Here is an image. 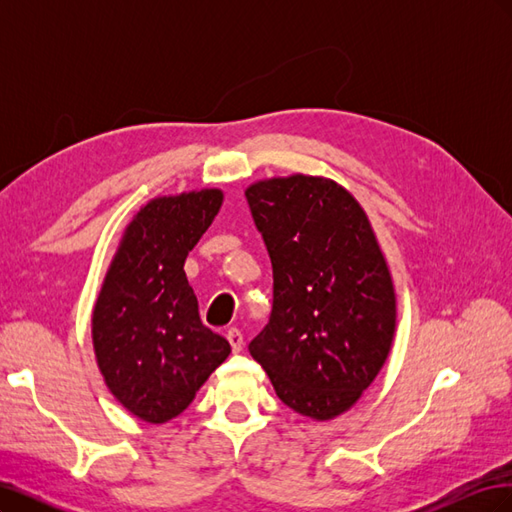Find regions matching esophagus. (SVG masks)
Here are the masks:
<instances>
[{
  "label": "esophagus",
  "mask_w": 512,
  "mask_h": 512,
  "mask_svg": "<svg viewBox=\"0 0 512 512\" xmlns=\"http://www.w3.org/2000/svg\"><path fill=\"white\" fill-rule=\"evenodd\" d=\"M226 339H228V344H230V348H232V352H235V354L243 350V335H241L239 329H228Z\"/></svg>",
  "instance_id": "esophagus-1"
}]
</instances>
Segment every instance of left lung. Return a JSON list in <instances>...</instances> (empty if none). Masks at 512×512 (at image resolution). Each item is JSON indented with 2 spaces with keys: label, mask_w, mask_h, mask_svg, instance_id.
Instances as JSON below:
<instances>
[{
  "label": "left lung",
  "mask_w": 512,
  "mask_h": 512,
  "mask_svg": "<svg viewBox=\"0 0 512 512\" xmlns=\"http://www.w3.org/2000/svg\"><path fill=\"white\" fill-rule=\"evenodd\" d=\"M245 196L273 267V309L250 354L288 408L331 421L361 399L391 352L389 265L365 209L333 179H260Z\"/></svg>",
  "instance_id": "obj_1"
}]
</instances>
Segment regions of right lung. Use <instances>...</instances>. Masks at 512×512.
Masks as SVG:
<instances>
[{"label":"right lung","instance_id":"add662e5","mask_svg":"<svg viewBox=\"0 0 512 512\" xmlns=\"http://www.w3.org/2000/svg\"><path fill=\"white\" fill-rule=\"evenodd\" d=\"M222 203L218 188L151 198L104 275L91 314L96 363L108 391L145 423L179 416L230 354L226 339L200 322L183 271Z\"/></svg>","mask_w":512,"mask_h":512}]
</instances>
